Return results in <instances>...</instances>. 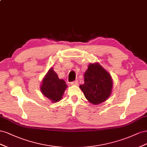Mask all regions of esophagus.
I'll return each instance as SVG.
<instances>
[{
  "label": "esophagus",
  "mask_w": 147,
  "mask_h": 147,
  "mask_svg": "<svg viewBox=\"0 0 147 147\" xmlns=\"http://www.w3.org/2000/svg\"><path fill=\"white\" fill-rule=\"evenodd\" d=\"M71 85H75V86H77L78 84V80H76L74 81H73L71 82Z\"/></svg>",
  "instance_id": "obj_1"
}]
</instances>
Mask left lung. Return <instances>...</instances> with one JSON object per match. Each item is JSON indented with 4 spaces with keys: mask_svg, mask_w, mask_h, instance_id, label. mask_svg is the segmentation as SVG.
Wrapping results in <instances>:
<instances>
[{
    "mask_svg": "<svg viewBox=\"0 0 147 147\" xmlns=\"http://www.w3.org/2000/svg\"><path fill=\"white\" fill-rule=\"evenodd\" d=\"M112 87L110 74L98 63L89 65L84 73V83L79 86L87 100L94 105L105 101Z\"/></svg>",
    "mask_w": 147,
    "mask_h": 147,
    "instance_id": "obj_1",
    "label": "left lung"
}]
</instances>
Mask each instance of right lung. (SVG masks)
Instances as JSON below:
<instances>
[{
  "instance_id": "1",
  "label": "right lung",
  "mask_w": 147,
  "mask_h": 147,
  "mask_svg": "<svg viewBox=\"0 0 147 147\" xmlns=\"http://www.w3.org/2000/svg\"><path fill=\"white\" fill-rule=\"evenodd\" d=\"M66 87L65 81L58 78L53 68H51L43 79L40 90L46 97L53 102H57L61 99Z\"/></svg>"
}]
</instances>
